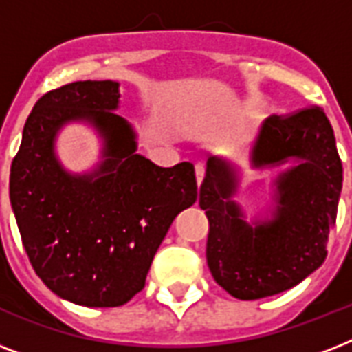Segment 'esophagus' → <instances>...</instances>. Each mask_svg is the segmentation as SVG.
<instances>
[{
	"mask_svg": "<svg viewBox=\"0 0 352 352\" xmlns=\"http://www.w3.org/2000/svg\"><path fill=\"white\" fill-rule=\"evenodd\" d=\"M195 177H197V184L201 186V182L204 179V166L203 164H195Z\"/></svg>",
	"mask_w": 352,
	"mask_h": 352,
	"instance_id": "34e87169",
	"label": "esophagus"
}]
</instances>
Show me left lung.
<instances>
[{"mask_svg":"<svg viewBox=\"0 0 352 352\" xmlns=\"http://www.w3.org/2000/svg\"><path fill=\"white\" fill-rule=\"evenodd\" d=\"M298 160L278 177L270 221L248 225L232 201L239 173L210 157L199 206L210 223L206 261L223 289L237 300H259L292 289L327 257L329 230L336 223L344 170L333 126L322 107L270 117L252 144L254 168Z\"/></svg>","mask_w":352,"mask_h":352,"instance_id":"obj_1","label":"left lung"}]
</instances>
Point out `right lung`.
Here are the masks:
<instances>
[{
  "instance_id": "1",
  "label": "right lung",
  "mask_w": 352,
  "mask_h": 352,
  "mask_svg": "<svg viewBox=\"0 0 352 352\" xmlns=\"http://www.w3.org/2000/svg\"><path fill=\"white\" fill-rule=\"evenodd\" d=\"M118 84L85 80L41 96L10 166V204L38 278L63 300L120 307L140 292L171 223L197 201L192 162L160 168L135 153V133L113 109ZM89 120L104 137V162L71 176L54 157L65 121Z\"/></svg>"
}]
</instances>
